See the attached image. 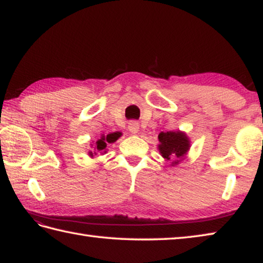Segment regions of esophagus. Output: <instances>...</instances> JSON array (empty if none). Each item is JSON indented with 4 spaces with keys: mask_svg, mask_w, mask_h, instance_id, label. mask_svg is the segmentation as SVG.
Returning <instances> with one entry per match:
<instances>
[{
    "mask_svg": "<svg viewBox=\"0 0 263 263\" xmlns=\"http://www.w3.org/2000/svg\"><path fill=\"white\" fill-rule=\"evenodd\" d=\"M138 130H139V123L137 121H131L128 123V131L131 133H137Z\"/></svg>",
    "mask_w": 263,
    "mask_h": 263,
    "instance_id": "esophagus-1",
    "label": "esophagus"
}]
</instances>
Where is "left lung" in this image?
Wrapping results in <instances>:
<instances>
[{"instance_id": "1", "label": "left lung", "mask_w": 263, "mask_h": 263, "mask_svg": "<svg viewBox=\"0 0 263 263\" xmlns=\"http://www.w3.org/2000/svg\"><path fill=\"white\" fill-rule=\"evenodd\" d=\"M159 151L162 157L172 160L173 164L179 163L190 147L188 137L180 131L161 132L159 135Z\"/></svg>"}]
</instances>
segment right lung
<instances>
[{"mask_svg":"<svg viewBox=\"0 0 263 263\" xmlns=\"http://www.w3.org/2000/svg\"><path fill=\"white\" fill-rule=\"evenodd\" d=\"M119 137V133H110L108 136H102L101 139H99L96 141V149L97 151H103L106 147V144H111V142H114L118 139ZM90 154L92 155V152H90Z\"/></svg>","mask_w":263,"mask_h":263,"instance_id":"add662e5","label":"right lung"}]
</instances>
